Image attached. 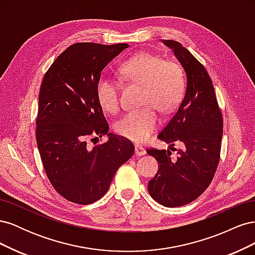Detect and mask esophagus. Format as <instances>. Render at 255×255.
Segmentation results:
<instances>
[{"label":"esophagus","mask_w":255,"mask_h":255,"mask_svg":"<svg viewBox=\"0 0 255 255\" xmlns=\"http://www.w3.org/2000/svg\"><path fill=\"white\" fill-rule=\"evenodd\" d=\"M135 154L137 156L144 155L145 150H144V148H142V146H140V145H135Z\"/></svg>","instance_id":"34e87169"}]
</instances>
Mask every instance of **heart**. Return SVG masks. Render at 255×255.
I'll use <instances>...</instances> for the list:
<instances>
[{"label":"heart","instance_id":"1","mask_svg":"<svg viewBox=\"0 0 255 255\" xmlns=\"http://www.w3.org/2000/svg\"><path fill=\"white\" fill-rule=\"evenodd\" d=\"M122 78L143 86L140 111L126 114L116 123L115 129L121 137L136 143L145 141L158 126L155 110L172 111L180 102L184 91V80L179 65L150 52H141L123 63L119 68ZM98 101L110 113L119 110V84L110 76H101L97 83Z\"/></svg>","mask_w":255,"mask_h":255}]
</instances>
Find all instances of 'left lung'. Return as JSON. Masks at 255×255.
<instances>
[{"label":"left lung","mask_w":255,"mask_h":255,"mask_svg":"<svg viewBox=\"0 0 255 255\" xmlns=\"http://www.w3.org/2000/svg\"><path fill=\"white\" fill-rule=\"evenodd\" d=\"M180 61L186 74V90L173 117L157 138L172 149L177 142L176 159L169 150L149 149L158 171L149 181L150 196L159 204L177 207L194 201L211 184L220 156L222 115L212 80L205 68L183 45L163 40Z\"/></svg>","instance_id":"1"}]
</instances>
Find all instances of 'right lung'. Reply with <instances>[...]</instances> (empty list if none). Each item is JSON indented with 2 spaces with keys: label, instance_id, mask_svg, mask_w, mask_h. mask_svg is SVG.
<instances>
[{
  "label": "right lung",
  "instance_id": "obj_1",
  "mask_svg": "<svg viewBox=\"0 0 255 255\" xmlns=\"http://www.w3.org/2000/svg\"><path fill=\"white\" fill-rule=\"evenodd\" d=\"M127 48V43H75L44 74L37 145L53 187L71 202L86 205L102 198L116 171L134 154L133 143L109 133L96 91L103 69ZM105 134L106 143L88 148L87 137Z\"/></svg>",
  "mask_w": 255,
  "mask_h": 255
}]
</instances>
